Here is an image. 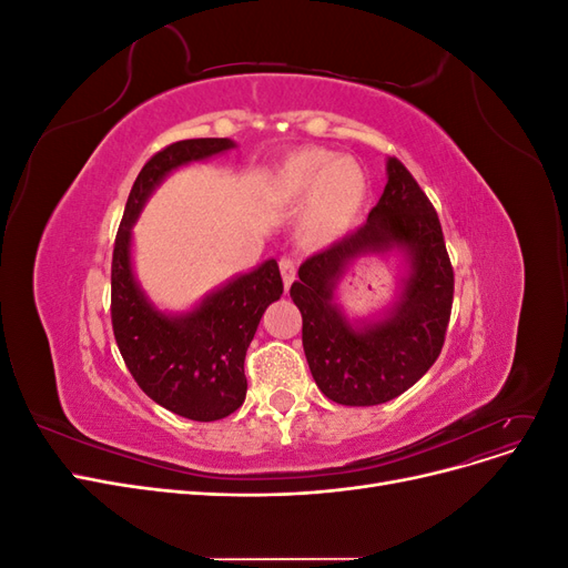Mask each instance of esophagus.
<instances>
[{
	"label": "esophagus",
	"mask_w": 568,
	"mask_h": 568,
	"mask_svg": "<svg viewBox=\"0 0 568 568\" xmlns=\"http://www.w3.org/2000/svg\"><path fill=\"white\" fill-rule=\"evenodd\" d=\"M280 270H282L284 286L288 288L291 284H294V280H296V263L291 261V257H282V261H280Z\"/></svg>",
	"instance_id": "obj_1"
}]
</instances>
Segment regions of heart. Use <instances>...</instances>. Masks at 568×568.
I'll return each mask as SVG.
<instances>
[{
	"instance_id": "1",
	"label": "heart",
	"mask_w": 568,
	"mask_h": 568,
	"mask_svg": "<svg viewBox=\"0 0 568 568\" xmlns=\"http://www.w3.org/2000/svg\"><path fill=\"white\" fill-rule=\"evenodd\" d=\"M365 175L353 159L332 161L324 149H303L284 161L270 180L274 201H296L307 194L301 236L305 244L324 246L346 234L363 209Z\"/></svg>"
}]
</instances>
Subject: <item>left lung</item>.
<instances>
[{"label":"left lung","mask_w":568,"mask_h":568,"mask_svg":"<svg viewBox=\"0 0 568 568\" xmlns=\"http://www.w3.org/2000/svg\"><path fill=\"white\" fill-rule=\"evenodd\" d=\"M363 227L298 267L291 298L303 315V351L313 379L338 405L367 407L398 398L428 372L448 332L455 272L434 203L398 161ZM403 247L410 277L399 305L382 323L357 331L333 305V288L357 254Z\"/></svg>","instance_id":"obj_1"}]
</instances>
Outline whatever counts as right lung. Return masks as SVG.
Masks as SVG:
<instances>
[{
    "instance_id": "right-lung-1",
    "label": "right lung",
    "mask_w": 568,
    "mask_h": 568,
    "mask_svg": "<svg viewBox=\"0 0 568 568\" xmlns=\"http://www.w3.org/2000/svg\"><path fill=\"white\" fill-rule=\"evenodd\" d=\"M232 146V140L205 136L153 153L132 184L113 244L111 322L118 351L153 403L194 422H215L242 407L246 351L267 305L284 294L280 265L267 261L215 291L189 315L168 317L153 311L132 277L130 230L170 170Z\"/></svg>"
}]
</instances>
